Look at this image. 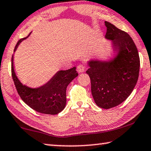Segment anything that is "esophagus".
Instances as JSON below:
<instances>
[{"instance_id":"esophagus-1","label":"esophagus","mask_w":151,"mask_h":151,"mask_svg":"<svg viewBox=\"0 0 151 151\" xmlns=\"http://www.w3.org/2000/svg\"><path fill=\"white\" fill-rule=\"evenodd\" d=\"M77 69H78V71L79 73H82V72H84L86 68L83 64H80L78 65Z\"/></svg>"}]
</instances>
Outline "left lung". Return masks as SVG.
<instances>
[{
    "mask_svg": "<svg viewBox=\"0 0 151 151\" xmlns=\"http://www.w3.org/2000/svg\"><path fill=\"white\" fill-rule=\"evenodd\" d=\"M105 38L112 41L117 55L109 61L91 60L86 71L91 80V93L97 105L110 109L130 96L139 78L140 58L129 34L105 21Z\"/></svg>",
    "mask_w": 151,
    "mask_h": 151,
    "instance_id": "left-lung-1",
    "label": "left lung"
}]
</instances>
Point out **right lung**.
Here are the masks:
<instances>
[{"instance_id": "obj_1", "label": "right lung", "mask_w": 151, "mask_h": 151, "mask_svg": "<svg viewBox=\"0 0 151 151\" xmlns=\"http://www.w3.org/2000/svg\"><path fill=\"white\" fill-rule=\"evenodd\" d=\"M27 38L28 36L18 40L14 47V52L20 42ZM76 69V67H73L68 70L58 71L44 86L38 88H30L23 85L18 79L13 65V55L12 57V77L18 95L32 109L44 114L55 115L64 109L66 104V88L69 83L78 76Z\"/></svg>"}]
</instances>
